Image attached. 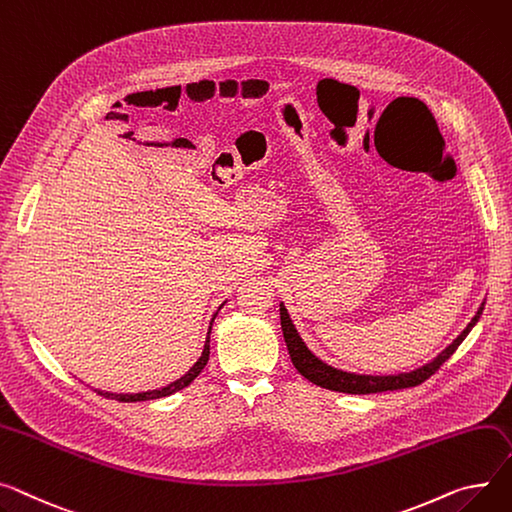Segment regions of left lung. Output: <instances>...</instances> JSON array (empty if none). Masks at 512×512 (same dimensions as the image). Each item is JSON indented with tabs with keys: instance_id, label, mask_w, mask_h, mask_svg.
Returning a JSON list of instances; mask_svg holds the SVG:
<instances>
[{
	"instance_id": "8db88e82",
	"label": "left lung",
	"mask_w": 512,
	"mask_h": 512,
	"mask_svg": "<svg viewBox=\"0 0 512 512\" xmlns=\"http://www.w3.org/2000/svg\"><path fill=\"white\" fill-rule=\"evenodd\" d=\"M484 304L480 306L478 315L471 319V323L463 329V333L455 339V342L445 350L440 352L430 364L414 370V372H405V374H395V377H366V374H350V372H342L335 370L327 364H323L319 358H315L309 348L304 346V342L300 339V335L296 333L286 306L280 304V319H282V331H284V339L288 346V354L292 358L294 368L302 374L304 379H309L311 383L329 389V391H339V393H350V395H368V393H381V391H397V389H410V387H418L422 385L426 379H430L432 374L445 364L461 346L463 339L467 337V333L473 329V325L478 323V319L482 317Z\"/></svg>"
}]
</instances>
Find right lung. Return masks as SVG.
<instances>
[{
    "instance_id": "obj_1",
    "label": "right lung",
    "mask_w": 512,
    "mask_h": 512,
    "mask_svg": "<svg viewBox=\"0 0 512 512\" xmlns=\"http://www.w3.org/2000/svg\"><path fill=\"white\" fill-rule=\"evenodd\" d=\"M214 319H216V317H214ZM214 319H212V323H214ZM210 333H212V327H210V331H208L206 346H203V352H201L199 360L191 366V370H189L187 374H183L181 379H177L175 383H170L168 387H164V389H154V391H146V393H131V395H129V393H125V395H121V393H105V391H96V393H98V395H105L107 399H117V401H123V403H131V401H148V399L166 397V395H173V393H177V391L189 387V385L195 381L197 374L203 370V366H206L208 360H210Z\"/></svg>"
}]
</instances>
